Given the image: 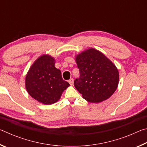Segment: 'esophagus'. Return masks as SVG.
Masks as SVG:
<instances>
[{
    "label": "esophagus",
    "instance_id": "1",
    "mask_svg": "<svg viewBox=\"0 0 147 147\" xmlns=\"http://www.w3.org/2000/svg\"><path fill=\"white\" fill-rule=\"evenodd\" d=\"M73 78H71L70 80H69V83L70 84L71 86H73Z\"/></svg>",
    "mask_w": 147,
    "mask_h": 147
}]
</instances>
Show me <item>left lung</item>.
I'll use <instances>...</instances> for the list:
<instances>
[{
	"mask_svg": "<svg viewBox=\"0 0 147 147\" xmlns=\"http://www.w3.org/2000/svg\"><path fill=\"white\" fill-rule=\"evenodd\" d=\"M80 78L74 84L82 97L89 102L98 103L109 98L117 88V68L101 52L88 49L76 56Z\"/></svg>",
	"mask_w": 147,
	"mask_h": 147,
	"instance_id": "left-lung-1",
	"label": "left lung"
}]
</instances>
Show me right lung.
I'll list each match as a JSON object with an SVG mask.
<instances>
[{
    "instance_id": "add662e5",
    "label": "right lung",
    "mask_w": 147,
    "mask_h": 147,
    "mask_svg": "<svg viewBox=\"0 0 147 147\" xmlns=\"http://www.w3.org/2000/svg\"><path fill=\"white\" fill-rule=\"evenodd\" d=\"M54 65V58L43 54L32 64L25 78L28 94L39 102L46 105L56 102L63 91L70 86L63 80L60 70Z\"/></svg>"
}]
</instances>
